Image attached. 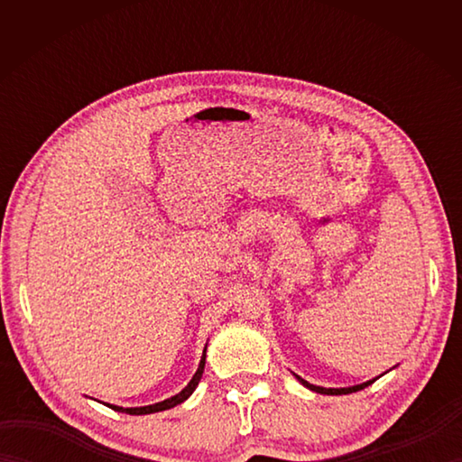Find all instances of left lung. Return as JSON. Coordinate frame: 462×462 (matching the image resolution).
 I'll return each mask as SVG.
<instances>
[{
    "label": "left lung",
    "mask_w": 462,
    "mask_h": 462,
    "mask_svg": "<svg viewBox=\"0 0 462 462\" xmlns=\"http://www.w3.org/2000/svg\"><path fill=\"white\" fill-rule=\"evenodd\" d=\"M298 377V375H296ZM303 385H306L308 389H311V391H316V393H323V395H347V393H356V391H361V389H365L367 385H371L373 381H367V383H361V385H353V387H343V389H326V387H318V385H311V383H308L306 379H301V377H298Z\"/></svg>",
    "instance_id": "1"
}]
</instances>
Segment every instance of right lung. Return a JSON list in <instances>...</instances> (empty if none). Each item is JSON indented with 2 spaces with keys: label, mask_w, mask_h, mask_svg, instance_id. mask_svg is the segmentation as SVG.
Here are the masks:
<instances>
[{
  "label": "right lung",
  "mask_w": 462,
  "mask_h": 462,
  "mask_svg": "<svg viewBox=\"0 0 462 462\" xmlns=\"http://www.w3.org/2000/svg\"><path fill=\"white\" fill-rule=\"evenodd\" d=\"M204 361H206V349H204V353H202L200 365H199V369H196L194 377L190 379L189 385H186L179 395H174V397L166 399V401H161V403L149 405V407H131V409H123V407H116V405H109V407L115 409V411H121V413H129V415H149V413H159V411H166V409H171V407L180 405L182 401H186V399H189V397L192 395V391L196 389V385H199V381H200V377H202V371H204Z\"/></svg>",
  "instance_id": "obj_1"
}]
</instances>
